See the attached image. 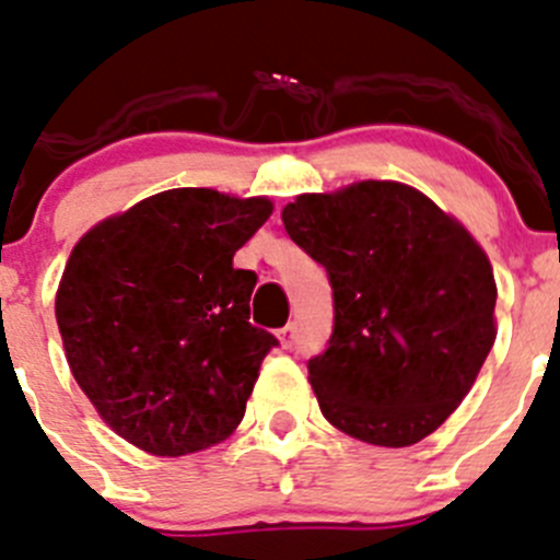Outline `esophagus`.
Wrapping results in <instances>:
<instances>
[{
	"label": "esophagus",
	"instance_id": "34e87169",
	"mask_svg": "<svg viewBox=\"0 0 560 560\" xmlns=\"http://www.w3.org/2000/svg\"><path fill=\"white\" fill-rule=\"evenodd\" d=\"M295 339H298V331H295V326H284L279 331V342H281V348H287V351H290L292 345H295Z\"/></svg>",
	"mask_w": 560,
	"mask_h": 560
}]
</instances>
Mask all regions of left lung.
Segmentation results:
<instances>
[{
    "label": "left lung",
    "mask_w": 560,
    "mask_h": 560,
    "mask_svg": "<svg viewBox=\"0 0 560 560\" xmlns=\"http://www.w3.org/2000/svg\"><path fill=\"white\" fill-rule=\"evenodd\" d=\"M334 292L326 351L306 362L323 417L378 447L436 431L494 345L492 265L467 229L400 182L298 196L281 212Z\"/></svg>",
    "instance_id": "obj_1"
}]
</instances>
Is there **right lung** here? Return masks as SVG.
I'll list each match as a JSON object with an SVG mask.
<instances>
[{"label":"right lung","mask_w":560,"mask_h":560,"mask_svg":"<svg viewBox=\"0 0 560 560\" xmlns=\"http://www.w3.org/2000/svg\"><path fill=\"white\" fill-rule=\"evenodd\" d=\"M268 198L176 187L93 226L68 256L55 315L77 384L118 436L154 456L218 445L279 345L250 326L254 270L232 265Z\"/></svg>","instance_id":"obj_1"}]
</instances>
